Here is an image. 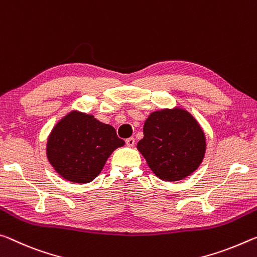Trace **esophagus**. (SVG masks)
<instances>
[{"label":"esophagus","instance_id":"obj_1","mask_svg":"<svg viewBox=\"0 0 257 257\" xmlns=\"http://www.w3.org/2000/svg\"><path fill=\"white\" fill-rule=\"evenodd\" d=\"M126 145H127L128 147H133L134 145H136V140H134V138L126 139Z\"/></svg>","mask_w":257,"mask_h":257}]
</instances>
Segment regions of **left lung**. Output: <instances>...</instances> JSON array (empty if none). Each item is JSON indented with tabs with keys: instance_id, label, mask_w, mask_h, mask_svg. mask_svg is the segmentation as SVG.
<instances>
[{
	"instance_id": "8db88e82",
	"label": "left lung",
	"mask_w": 257,
	"mask_h": 257,
	"mask_svg": "<svg viewBox=\"0 0 257 257\" xmlns=\"http://www.w3.org/2000/svg\"><path fill=\"white\" fill-rule=\"evenodd\" d=\"M137 148L158 179L180 181L203 163L206 137L195 117L181 107L150 113L144 125V139Z\"/></svg>"
}]
</instances>
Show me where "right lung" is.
I'll return each mask as SVG.
<instances>
[{
  "label": "right lung",
  "instance_id": "1",
  "mask_svg": "<svg viewBox=\"0 0 257 257\" xmlns=\"http://www.w3.org/2000/svg\"><path fill=\"white\" fill-rule=\"evenodd\" d=\"M124 145L111 125L74 109L50 132L46 157L62 179L73 183H89L101 173L113 151Z\"/></svg>",
  "mask_w": 257,
  "mask_h": 257
}]
</instances>
